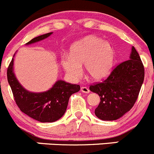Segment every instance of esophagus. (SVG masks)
I'll return each mask as SVG.
<instances>
[{"mask_svg":"<svg viewBox=\"0 0 154 154\" xmlns=\"http://www.w3.org/2000/svg\"><path fill=\"white\" fill-rule=\"evenodd\" d=\"M81 91H82V93L88 94V93L90 92V90L88 89V88H87V87H82V88H81Z\"/></svg>","mask_w":154,"mask_h":154,"instance_id":"34e87169","label":"esophagus"}]
</instances>
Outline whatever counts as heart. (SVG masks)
<instances>
[{"instance_id":"b5f03b06","label":"heart","mask_w":154,"mask_h":154,"mask_svg":"<svg viewBox=\"0 0 154 154\" xmlns=\"http://www.w3.org/2000/svg\"><path fill=\"white\" fill-rule=\"evenodd\" d=\"M114 59L115 51L109 42L97 36H88L72 46L70 56L62 60V66L69 75L76 79L82 72L81 65L85 64L90 77L101 80L110 73Z\"/></svg>"}]
</instances>
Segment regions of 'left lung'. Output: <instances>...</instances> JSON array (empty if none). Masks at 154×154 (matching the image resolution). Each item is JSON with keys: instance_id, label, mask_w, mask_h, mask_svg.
Masks as SVG:
<instances>
[{"instance_id": "left-lung-1", "label": "left lung", "mask_w": 154, "mask_h": 154, "mask_svg": "<svg viewBox=\"0 0 154 154\" xmlns=\"http://www.w3.org/2000/svg\"><path fill=\"white\" fill-rule=\"evenodd\" d=\"M144 78V65L133 46L129 60L119 63L103 82L90 86V91L100 97L96 116L115 121L129 112L138 99Z\"/></svg>"}]
</instances>
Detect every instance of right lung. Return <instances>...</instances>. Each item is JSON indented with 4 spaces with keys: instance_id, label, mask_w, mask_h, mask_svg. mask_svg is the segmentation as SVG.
<instances>
[{
    "instance_id": "add662e5",
    "label": "right lung",
    "mask_w": 154,
    "mask_h": 154,
    "mask_svg": "<svg viewBox=\"0 0 154 154\" xmlns=\"http://www.w3.org/2000/svg\"><path fill=\"white\" fill-rule=\"evenodd\" d=\"M45 33L36 36L27 44L38 42L51 34ZM7 80L11 88L13 98L22 112L42 123L54 122L60 119L67 108L72 94L80 90L79 85H72L64 81H57L54 86L43 93H31L21 86L13 73V58L7 68Z\"/></svg>"
}]
</instances>
